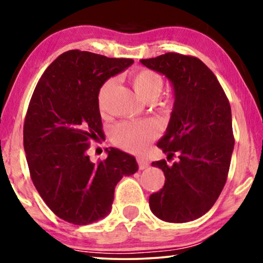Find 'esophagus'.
<instances>
[{"label": "esophagus", "mask_w": 263, "mask_h": 263, "mask_svg": "<svg viewBox=\"0 0 263 263\" xmlns=\"http://www.w3.org/2000/svg\"><path fill=\"white\" fill-rule=\"evenodd\" d=\"M138 164L140 170H145V168L149 166V163L145 159V158H138Z\"/></svg>", "instance_id": "obj_1"}]
</instances>
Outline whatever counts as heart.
<instances>
[{"label":"heart","instance_id":"b5f03b06","mask_svg":"<svg viewBox=\"0 0 263 263\" xmlns=\"http://www.w3.org/2000/svg\"><path fill=\"white\" fill-rule=\"evenodd\" d=\"M130 82L140 98L145 102H153L163 91L164 81L159 74L149 69H140L132 74ZM115 80L104 82L98 92V105L103 107L107 95L114 87ZM158 127L149 121L122 122L114 128L111 139L115 145L129 152L139 153L148 147L149 142L157 138Z\"/></svg>","mask_w":263,"mask_h":263}]
</instances>
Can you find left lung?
I'll list each match as a JSON object with an SVG mask.
<instances>
[{
  "label": "left lung",
  "instance_id": "1",
  "mask_svg": "<svg viewBox=\"0 0 263 263\" xmlns=\"http://www.w3.org/2000/svg\"><path fill=\"white\" fill-rule=\"evenodd\" d=\"M140 62L165 75L175 95L157 146L167 159L177 154L178 160L152 163L163 170L165 183L149 196V208L167 222L195 220L211 210L228 178L235 145L231 106L213 71L196 57L167 52Z\"/></svg>",
  "mask_w": 263,
  "mask_h": 263
}]
</instances>
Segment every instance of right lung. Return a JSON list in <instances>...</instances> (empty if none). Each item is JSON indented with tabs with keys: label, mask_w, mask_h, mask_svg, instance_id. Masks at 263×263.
Listing matches in <instances>:
<instances>
[{
	"label": "right lung",
	"mask_w": 263,
	"mask_h": 263,
	"mask_svg": "<svg viewBox=\"0 0 263 263\" xmlns=\"http://www.w3.org/2000/svg\"><path fill=\"white\" fill-rule=\"evenodd\" d=\"M134 61L80 50L60 55L39 79L24 124V148L32 182L57 217L87 225L111 212L115 186L134 175L130 154L110 147L89 160V142L104 138L98 92L107 79Z\"/></svg>",
	"instance_id": "add662e5"
}]
</instances>
